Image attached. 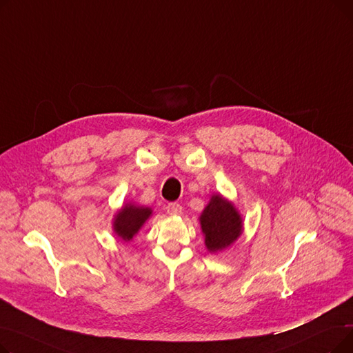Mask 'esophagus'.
<instances>
[{
  "mask_svg": "<svg viewBox=\"0 0 353 353\" xmlns=\"http://www.w3.org/2000/svg\"><path fill=\"white\" fill-rule=\"evenodd\" d=\"M165 210L170 216H179V214H181L183 209H181L179 203H169V205H167V208H165Z\"/></svg>",
  "mask_w": 353,
  "mask_h": 353,
  "instance_id": "esophagus-1",
  "label": "esophagus"
}]
</instances>
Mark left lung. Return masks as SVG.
Segmentation results:
<instances>
[{
	"label": "left lung",
	"mask_w": 353,
	"mask_h": 353,
	"mask_svg": "<svg viewBox=\"0 0 353 353\" xmlns=\"http://www.w3.org/2000/svg\"><path fill=\"white\" fill-rule=\"evenodd\" d=\"M200 229L205 236V246L210 253L229 249L243 233V217L234 203L221 196L212 194L200 217Z\"/></svg>",
	"instance_id": "obj_1"
}]
</instances>
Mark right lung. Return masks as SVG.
I'll return each instance as SVG.
<instances>
[{
    "label": "right lung",
    "instance_id": "add662e5",
    "mask_svg": "<svg viewBox=\"0 0 353 353\" xmlns=\"http://www.w3.org/2000/svg\"><path fill=\"white\" fill-rule=\"evenodd\" d=\"M152 214V208L139 206L132 201L124 203L113 217V232L119 239L130 242L141 230Z\"/></svg>",
    "mask_w": 353,
    "mask_h": 353
}]
</instances>
